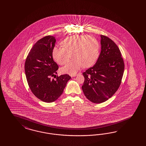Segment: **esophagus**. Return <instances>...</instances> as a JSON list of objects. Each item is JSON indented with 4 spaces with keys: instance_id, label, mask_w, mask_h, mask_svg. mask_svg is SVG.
Wrapping results in <instances>:
<instances>
[{
    "instance_id": "34e87169",
    "label": "esophagus",
    "mask_w": 146,
    "mask_h": 146,
    "mask_svg": "<svg viewBox=\"0 0 146 146\" xmlns=\"http://www.w3.org/2000/svg\"><path fill=\"white\" fill-rule=\"evenodd\" d=\"M76 75H77V74H73V75H71V76H72V77H74L75 76H76Z\"/></svg>"
}]
</instances>
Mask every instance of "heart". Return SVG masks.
I'll return each mask as SVG.
<instances>
[{"label": "heart", "mask_w": 146, "mask_h": 146, "mask_svg": "<svg viewBox=\"0 0 146 146\" xmlns=\"http://www.w3.org/2000/svg\"><path fill=\"white\" fill-rule=\"evenodd\" d=\"M63 47H54L52 56L58 64L65 65L72 54L74 59L61 71L64 73L74 74L81 68L90 66L97 59L99 44L92 36L73 35L62 42Z\"/></svg>", "instance_id": "b5f03b06"}]
</instances>
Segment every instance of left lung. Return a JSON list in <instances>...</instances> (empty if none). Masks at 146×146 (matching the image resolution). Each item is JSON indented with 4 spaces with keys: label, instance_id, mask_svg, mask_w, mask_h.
<instances>
[{
    "label": "left lung",
    "instance_id": "1",
    "mask_svg": "<svg viewBox=\"0 0 146 146\" xmlns=\"http://www.w3.org/2000/svg\"><path fill=\"white\" fill-rule=\"evenodd\" d=\"M101 51L96 64L84 72L82 86L85 96L94 103L106 102L119 88L124 62L119 48L106 36L101 35Z\"/></svg>",
    "mask_w": 146,
    "mask_h": 146
}]
</instances>
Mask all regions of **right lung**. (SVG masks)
Returning a JSON list of instances; mask_svg holds the SVG:
<instances>
[{
  "label": "right lung",
  "instance_id": "1",
  "mask_svg": "<svg viewBox=\"0 0 146 146\" xmlns=\"http://www.w3.org/2000/svg\"><path fill=\"white\" fill-rule=\"evenodd\" d=\"M55 43L52 36H46L38 40L28 53L25 64L27 80L31 92L47 103L54 102L60 96L71 78L67 74L55 75L59 68L52 57ZM54 76L56 80H51Z\"/></svg>",
  "mask_w": 146,
  "mask_h": 146
}]
</instances>
